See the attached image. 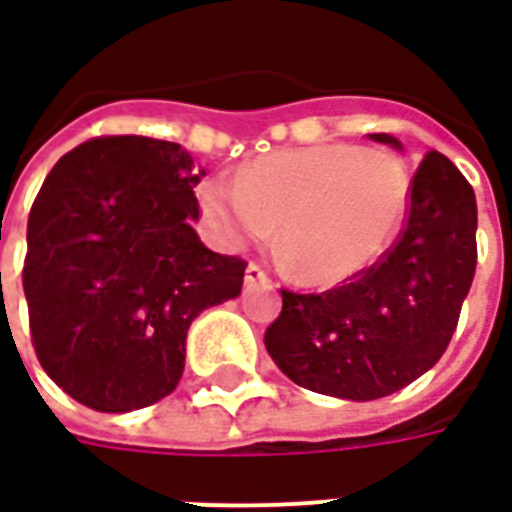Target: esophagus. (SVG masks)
<instances>
[{
    "mask_svg": "<svg viewBox=\"0 0 512 512\" xmlns=\"http://www.w3.org/2000/svg\"><path fill=\"white\" fill-rule=\"evenodd\" d=\"M268 274L263 271V266H257V263H249L246 266V274H244V282L246 285H257V282H266Z\"/></svg>",
    "mask_w": 512,
    "mask_h": 512,
    "instance_id": "34e87169",
    "label": "esophagus"
}]
</instances>
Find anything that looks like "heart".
Here are the masks:
<instances>
[{
    "mask_svg": "<svg viewBox=\"0 0 512 512\" xmlns=\"http://www.w3.org/2000/svg\"><path fill=\"white\" fill-rule=\"evenodd\" d=\"M411 178L384 150L315 145L246 164L235 183L200 189L205 219L233 249L260 244L279 224L290 274L329 288L373 266L406 219Z\"/></svg>",
    "mask_w": 512,
    "mask_h": 512,
    "instance_id": "b5f03b06",
    "label": "heart"
}]
</instances>
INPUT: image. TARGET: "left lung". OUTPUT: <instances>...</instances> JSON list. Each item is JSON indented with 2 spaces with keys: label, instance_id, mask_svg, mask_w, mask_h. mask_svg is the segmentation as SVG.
<instances>
[{
  "label": "left lung",
  "instance_id": "obj_1",
  "mask_svg": "<svg viewBox=\"0 0 512 512\" xmlns=\"http://www.w3.org/2000/svg\"><path fill=\"white\" fill-rule=\"evenodd\" d=\"M373 142L403 150L392 134ZM477 202L450 158L430 150L411 180L408 219L376 266L326 293L282 290L266 348L293 384L376 400L447 351L477 266Z\"/></svg>",
  "mask_w": 512,
  "mask_h": 512
}]
</instances>
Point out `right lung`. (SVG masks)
I'll return each mask as SVG.
<instances>
[{"mask_svg":"<svg viewBox=\"0 0 512 512\" xmlns=\"http://www.w3.org/2000/svg\"><path fill=\"white\" fill-rule=\"evenodd\" d=\"M202 175L178 142L98 136L43 180L27 224L29 329L43 370L82 406L126 414L167 397L191 321L241 293L244 260L191 227Z\"/></svg>","mask_w":512,"mask_h":512,"instance_id":"add662e5","label":"right lung"}]
</instances>
